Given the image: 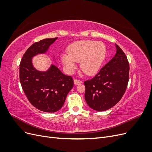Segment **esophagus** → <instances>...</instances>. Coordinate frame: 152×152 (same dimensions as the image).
I'll list each match as a JSON object with an SVG mask.
<instances>
[{
	"label": "esophagus",
	"instance_id": "34e87169",
	"mask_svg": "<svg viewBox=\"0 0 152 152\" xmlns=\"http://www.w3.org/2000/svg\"><path fill=\"white\" fill-rule=\"evenodd\" d=\"M73 82H74V84L75 85H79L80 84L82 83V81L79 80H77V79H74L73 80Z\"/></svg>",
	"mask_w": 152,
	"mask_h": 152
}]
</instances>
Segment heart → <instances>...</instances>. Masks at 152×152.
I'll return each instance as SVG.
<instances>
[{"label": "heart", "instance_id": "heart-1", "mask_svg": "<svg viewBox=\"0 0 152 152\" xmlns=\"http://www.w3.org/2000/svg\"><path fill=\"white\" fill-rule=\"evenodd\" d=\"M68 54H63L61 60L68 73H72L80 62L81 70L86 75L97 73L104 60L107 49L102 42L80 40L71 44L67 48Z\"/></svg>", "mask_w": 152, "mask_h": 152}]
</instances>
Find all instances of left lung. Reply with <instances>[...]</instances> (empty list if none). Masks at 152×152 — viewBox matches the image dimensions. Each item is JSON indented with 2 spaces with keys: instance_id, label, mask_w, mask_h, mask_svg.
I'll return each instance as SVG.
<instances>
[{
  "instance_id": "obj_1",
  "label": "left lung",
  "mask_w": 152,
  "mask_h": 152,
  "mask_svg": "<svg viewBox=\"0 0 152 152\" xmlns=\"http://www.w3.org/2000/svg\"><path fill=\"white\" fill-rule=\"evenodd\" d=\"M116 53L93 79L84 82L85 99L96 111H105L121 100L129 82V66L127 58L115 44Z\"/></svg>"
}]
</instances>
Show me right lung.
I'll use <instances>...</instances> for the list:
<instances>
[{
    "instance_id": "add662e5",
    "label": "right lung",
    "mask_w": 152,
    "mask_h": 152,
    "mask_svg": "<svg viewBox=\"0 0 152 152\" xmlns=\"http://www.w3.org/2000/svg\"><path fill=\"white\" fill-rule=\"evenodd\" d=\"M57 39H45L32 44L24 54L20 65V80L27 98L34 107L48 113L61 108L69 91L73 88V80L72 77L64 74L53 64L45 71L37 70L32 59L39 54L48 53L50 45Z\"/></svg>"
}]
</instances>
